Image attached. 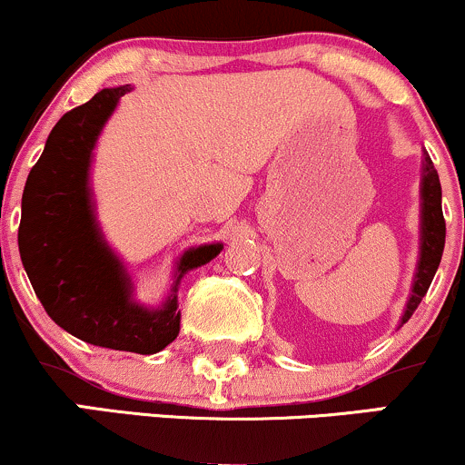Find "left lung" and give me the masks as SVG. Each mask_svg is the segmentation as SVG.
Listing matches in <instances>:
<instances>
[{
  "label": "left lung",
  "mask_w": 465,
  "mask_h": 465,
  "mask_svg": "<svg viewBox=\"0 0 465 465\" xmlns=\"http://www.w3.org/2000/svg\"><path fill=\"white\" fill-rule=\"evenodd\" d=\"M421 232H420V260L418 271L413 277V288L404 308L402 323H407L415 308L420 306L421 297L429 291L433 282L437 266L441 262L446 242V221L441 214V185L433 162L424 153V165H421Z\"/></svg>",
  "instance_id": "obj_1"
}]
</instances>
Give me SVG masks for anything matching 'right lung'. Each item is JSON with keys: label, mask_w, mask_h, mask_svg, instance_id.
<instances>
[{"label": "right lung", "mask_w": 465, "mask_h": 465, "mask_svg": "<svg viewBox=\"0 0 465 465\" xmlns=\"http://www.w3.org/2000/svg\"><path fill=\"white\" fill-rule=\"evenodd\" d=\"M126 92L129 84L103 89L56 122L25 181L19 253L36 297L56 325L84 343L154 354L179 334L181 277L216 258L223 244L185 251L162 308L151 311L133 302L131 277L95 225L89 190L95 142Z\"/></svg>", "instance_id": "1"}]
</instances>
